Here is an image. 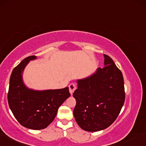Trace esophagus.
I'll return each mask as SVG.
<instances>
[{
	"mask_svg": "<svg viewBox=\"0 0 146 146\" xmlns=\"http://www.w3.org/2000/svg\"><path fill=\"white\" fill-rule=\"evenodd\" d=\"M68 88H69V92L71 93V94L72 95L73 93L74 92V91L76 90V86H75L74 84H71L69 85V86H68Z\"/></svg>",
	"mask_w": 146,
	"mask_h": 146,
	"instance_id": "obj_1",
	"label": "esophagus"
}]
</instances>
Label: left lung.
Returning a JSON list of instances; mask_svg holds the SVG:
<instances>
[{"instance_id":"1","label":"left lung","mask_w":146,"mask_h":146,"mask_svg":"<svg viewBox=\"0 0 146 146\" xmlns=\"http://www.w3.org/2000/svg\"><path fill=\"white\" fill-rule=\"evenodd\" d=\"M103 68L77 80L73 94L76 100L73 115L81 129L89 132L105 129L113 123L125 100L122 72L110 56L104 54Z\"/></svg>"}]
</instances>
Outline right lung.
<instances>
[{
	"label": "right lung",
	"instance_id": "right-lung-1",
	"mask_svg": "<svg viewBox=\"0 0 146 146\" xmlns=\"http://www.w3.org/2000/svg\"><path fill=\"white\" fill-rule=\"evenodd\" d=\"M35 56L26 58L13 68L9 81L8 103L12 113L21 125L27 129L41 130L55 118L59 107L71 94L68 88L45 90L29 88L23 82L22 74Z\"/></svg>",
	"mask_w": 146,
	"mask_h": 146
}]
</instances>
